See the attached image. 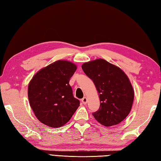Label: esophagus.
<instances>
[{
	"mask_svg": "<svg viewBox=\"0 0 161 161\" xmlns=\"http://www.w3.org/2000/svg\"><path fill=\"white\" fill-rule=\"evenodd\" d=\"M81 102H82L84 104H86L87 103V98L86 97H83L82 99H81Z\"/></svg>",
	"mask_w": 161,
	"mask_h": 161,
	"instance_id": "1",
	"label": "esophagus"
}]
</instances>
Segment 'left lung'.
Returning a JSON list of instances; mask_svg holds the SVG:
<instances>
[{"label":"left lung","mask_w":161,"mask_h":161,"mask_svg":"<svg viewBox=\"0 0 161 161\" xmlns=\"http://www.w3.org/2000/svg\"><path fill=\"white\" fill-rule=\"evenodd\" d=\"M81 68L93 80L99 93L100 106L93 114L95 119L105 126L124 120L131 111L134 99V91L127 75L102 59L84 63Z\"/></svg>","instance_id":"left-lung-1"}]
</instances>
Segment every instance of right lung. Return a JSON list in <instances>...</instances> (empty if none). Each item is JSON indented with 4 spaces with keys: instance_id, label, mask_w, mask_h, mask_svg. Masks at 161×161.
<instances>
[{
    "instance_id": "obj_1",
    "label": "right lung",
    "mask_w": 161,
    "mask_h": 161,
    "mask_svg": "<svg viewBox=\"0 0 161 161\" xmlns=\"http://www.w3.org/2000/svg\"><path fill=\"white\" fill-rule=\"evenodd\" d=\"M77 66L58 60L34 75L28 85L30 105L39 120L50 127H61L80 107L69 84Z\"/></svg>"
}]
</instances>
